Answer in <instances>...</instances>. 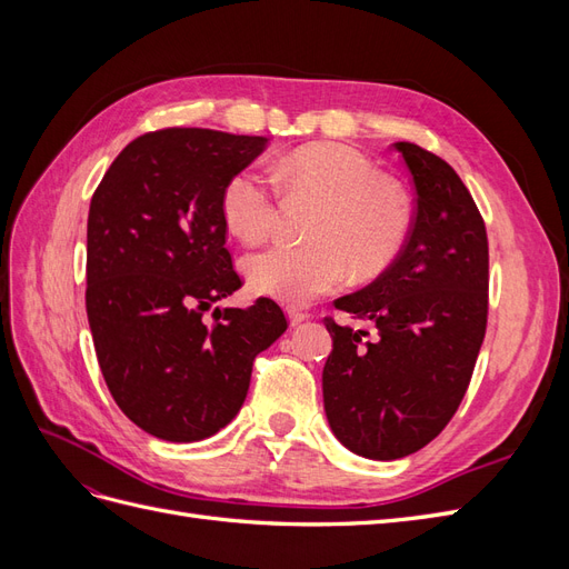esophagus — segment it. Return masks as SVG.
<instances>
[{"label": "esophagus", "instance_id": "obj_1", "mask_svg": "<svg viewBox=\"0 0 569 569\" xmlns=\"http://www.w3.org/2000/svg\"><path fill=\"white\" fill-rule=\"evenodd\" d=\"M287 316H289L291 325H301L303 320H308V313L299 311V308H287Z\"/></svg>", "mask_w": 569, "mask_h": 569}]
</instances>
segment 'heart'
<instances>
[{"instance_id": "1", "label": "heart", "mask_w": 569, "mask_h": 569, "mask_svg": "<svg viewBox=\"0 0 569 569\" xmlns=\"http://www.w3.org/2000/svg\"><path fill=\"white\" fill-rule=\"evenodd\" d=\"M274 178L289 197L318 201L308 244H274L247 258V278L261 295L308 303L349 274L375 278L403 251L412 228L410 199L382 178L363 153L343 144L299 147L278 163ZM228 228L244 242H261L278 222L280 199L256 168L237 170L220 194Z\"/></svg>"}]
</instances>
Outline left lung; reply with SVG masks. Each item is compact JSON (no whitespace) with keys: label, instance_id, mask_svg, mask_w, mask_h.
I'll return each instance as SVG.
<instances>
[{"label":"left lung","instance_id":"left-lung-1","mask_svg":"<svg viewBox=\"0 0 569 569\" xmlns=\"http://www.w3.org/2000/svg\"><path fill=\"white\" fill-rule=\"evenodd\" d=\"M416 187V216L399 258L335 308L377 327L325 318L332 353L322 370L327 422L349 451L396 460L420 451L451 422L468 391L489 313L485 218L456 170L396 142Z\"/></svg>","mask_w":569,"mask_h":569}]
</instances>
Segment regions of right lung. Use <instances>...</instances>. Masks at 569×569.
<instances>
[{
  "label": "right lung",
  "mask_w": 569,
  "mask_h": 569,
  "mask_svg": "<svg viewBox=\"0 0 569 569\" xmlns=\"http://www.w3.org/2000/svg\"><path fill=\"white\" fill-rule=\"evenodd\" d=\"M266 137L147 132L118 153L88 216V320L118 408L151 437L201 441L242 408L256 356L287 330L282 308H209L242 287L226 247V182Z\"/></svg>",
  "instance_id": "right-lung-1"
}]
</instances>
